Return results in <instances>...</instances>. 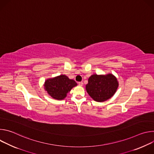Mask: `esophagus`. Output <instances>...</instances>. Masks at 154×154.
<instances>
[{
    "instance_id": "1",
    "label": "esophagus",
    "mask_w": 154,
    "mask_h": 154,
    "mask_svg": "<svg viewBox=\"0 0 154 154\" xmlns=\"http://www.w3.org/2000/svg\"><path fill=\"white\" fill-rule=\"evenodd\" d=\"M83 82H79V85L80 86H83Z\"/></svg>"
}]
</instances>
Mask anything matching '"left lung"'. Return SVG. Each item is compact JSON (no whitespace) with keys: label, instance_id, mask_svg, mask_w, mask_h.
<instances>
[{"label":"left lung","instance_id":"left-lung-1","mask_svg":"<svg viewBox=\"0 0 154 154\" xmlns=\"http://www.w3.org/2000/svg\"><path fill=\"white\" fill-rule=\"evenodd\" d=\"M118 86L116 77L112 74H93L88 79L86 90L94 100L102 102L110 99L116 93Z\"/></svg>","mask_w":154,"mask_h":154}]
</instances>
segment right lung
Segmentation results:
<instances>
[{
	"instance_id": "1",
	"label": "right lung",
	"mask_w": 154,
	"mask_h": 154,
	"mask_svg": "<svg viewBox=\"0 0 154 154\" xmlns=\"http://www.w3.org/2000/svg\"><path fill=\"white\" fill-rule=\"evenodd\" d=\"M77 85V83L74 80L69 79L65 75H60L46 80L44 86L45 90L53 99L63 100L66 97L72 88Z\"/></svg>"
}]
</instances>
